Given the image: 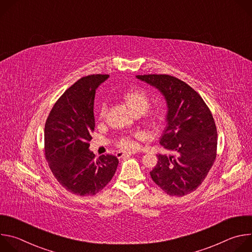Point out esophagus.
<instances>
[{
  "label": "esophagus",
  "mask_w": 252,
  "mask_h": 252,
  "mask_svg": "<svg viewBox=\"0 0 252 252\" xmlns=\"http://www.w3.org/2000/svg\"><path fill=\"white\" fill-rule=\"evenodd\" d=\"M117 158H127V157H130L131 156V153H124V152H118L116 154Z\"/></svg>",
  "instance_id": "obj_1"
}]
</instances>
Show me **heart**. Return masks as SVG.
<instances>
[{
  "label": "heart",
  "instance_id": "obj_1",
  "mask_svg": "<svg viewBox=\"0 0 252 252\" xmlns=\"http://www.w3.org/2000/svg\"><path fill=\"white\" fill-rule=\"evenodd\" d=\"M123 102L128 107L132 114H142L150 106V96L142 89H130L122 94ZM106 115V106L102 104L98 112V120L101 121ZM118 146L122 150H133L136 148V142L131 135H124L119 138Z\"/></svg>",
  "mask_w": 252,
  "mask_h": 252
}]
</instances>
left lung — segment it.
Wrapping results in <instances>:
<instances>
[{
    "mask_svg": "<svg viewBox=\"0 0 252 252\" xmlns=\"http://www.w3.org/2000/svg\"><path fill=\"white\" fill-rule=\"evenodd\" d=\"M136 78L158 89L167 104V125L159 143L172 154L158 156L153 181L168 195L189 194L202 184L217 158L218 131L211 112L198 93L175 77Z\"/></svg>",
    "mask_w": 252,
    "mask_h": 252,
    "instance_id": "1",
    "label": "left lung"
}]
</instances>
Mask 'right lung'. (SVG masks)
Masks as SVG:
<instances>
[{
    "label": "right lung",
    "instance_id": "obj_1",
    "mask_svg": "<svg viewBox=\"0 0 252 252\" xmlns=\"http://www.w3.org/2000/svg\"><path fill=\"white\" fill-rule=\"evenodd\" d=\"M109 75H91L69 87L54 104L45 125V156L59 184L67 191L94 195L109 184L119 159L112 155L94 158L89 150L94 130L96 88Z\"/></svg>",
    "mask_w": 252,
    "mask_h": 252
}]
</instances>
